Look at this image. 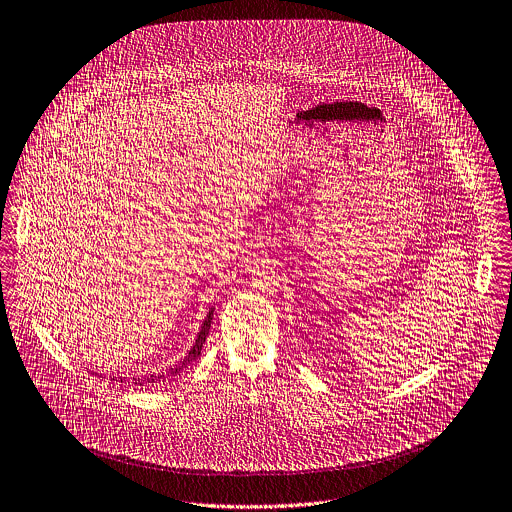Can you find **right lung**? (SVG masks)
I'll use <instances>...</instances> for the list:
<instances>
[{
    "label": "right lung",
    "instance_id": "right-lung-1",
    "mask_svg": "<svg viewBox=\"0 0 512 512\" xmlns=\"http://www.w3.org/2000/svg\"><path fill=\"white\" fill-rule=\"evenodd\" d=\"M211 318H213V310H209V314H207V318L204 320V326H202V330H200V334H198V338H196V344H194V348L188 352V356L180 362V364H176L174 368H170L166 374L162 372V374H150L148 378H138L136 382L142 386V384H154V382H162V380H166V376H176V374H180L190 362H194V360H198V356L202 354V346H204L205 336H207V332H209V326H211ZM120 382H122V378H120Z\"/></svg>",
    "mask_w": 512,
    "mask_h": 512
}]
</instances>
